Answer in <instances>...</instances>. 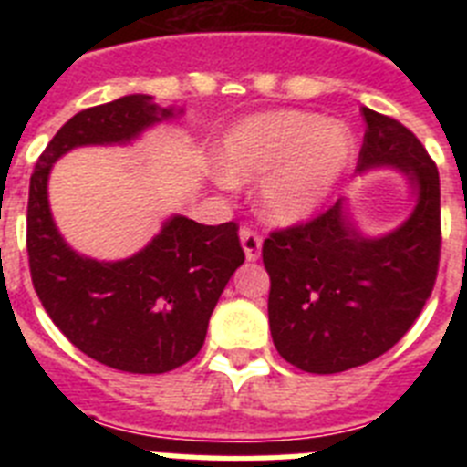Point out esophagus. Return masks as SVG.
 <instances>
[{
  "label": "esophagus",
  "mask_w": 467,
  "mask_h": 467,
  "mask_svg": "<svg viewBox=\"0 0 467 467\" xmlns=\"http://www.w3.org/2000/svg\"><path fill=\"white\" fill-rule=\"evenodd\" d=\"M241 245H243V250H245L247 262H257L259 254H262V236H259L257 231L250 229V226H243Z\"/></svg>",
  "instance_id": "34e87169"
}]
</instances>
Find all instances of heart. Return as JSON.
Instances as JSON below:
<instances>
[{
	"instance_id": "b5f03b06",
	"label": "heart",
	"mask_w": 467,
	"mask_h": 467,
	"mask_svg": "<svg viewBox=\"0 0 467 467\" xmlns=\"http://www.w3.org/2000/svg\"><path fill=\"white\" fill-rule=\"evenodd\" d=\"M356 156V138L337 119L301 109L269 111L222 138L217 163L229 182L262 177L257 203L275 224H296L327 203Z\"/></svg>"
}]
</instances>
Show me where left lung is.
I'll list each match as a JSON object with an SVG mask.
<instances>
[{
	"label": "left lung",
	"mask_w": 467,
	"mask_h": 467,
	"mask_svg": "<svg viewBox=\"0 0 467 467\" xmlns=\"http://www.w3.org/2000/svg\"><path fill=\"white\" fill-rule=\"evenodd\" d=\"M362 117L358 172H404L416 193L414 213L386 236L367 238L339 198L316 220L274 231L262 247L275 350L311 374L346 372L393 348L437 278L442 229L435 161L400 121L369 107Z\"/></svg>",
	"instance_id": "obj_1"
}]
</instances>
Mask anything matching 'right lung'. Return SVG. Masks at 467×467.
<instances>
[{"label": "right lung", "instance_id": "right-lung-1", "mask_svg": "<svg viewBox=\"0 0 467 467\" xmlns=\"http://www.w3.org/2000/svg\"><path fill=\"white\" fill-rule=\"evenodd\" d=\"M172 117V107L150 95L79 111L53 135L30 177L27 257L41 306L81 353L130 374L171 372L201 350L220 295L245 262L236 222L208 226L175 214L133 257L98 262L60 236L48 175L74 147L126 144Z\"/></svg>", "mask_w": 467, "mask_h": 467}]
</instances>
